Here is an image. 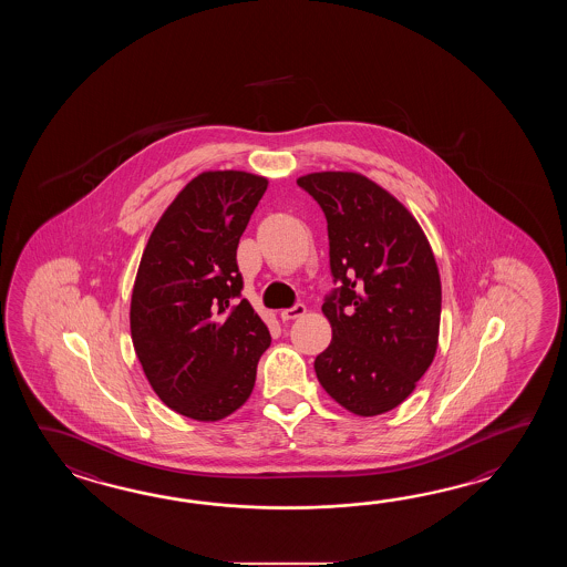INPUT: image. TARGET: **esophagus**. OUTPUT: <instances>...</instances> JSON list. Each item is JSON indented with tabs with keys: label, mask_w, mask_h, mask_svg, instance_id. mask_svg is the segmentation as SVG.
<instances>
[{
	"label": "esophagus",
	"mask_w": 567,
	"mask_h": 567,
	"mask_svg": "<svg viewBox=\"0 0 567 567\" xmlns=\"http://www.w3.org/2000/svg\"><path fill=\"white\" fill-rule=\"evenodd\" d=\"M303 313H306V306H303V303H296V306H291V308L281 310L279 318H281V320H296V318H301Z\"/></svg>",
	"instance_id": "obj_1"
}]
</instances>
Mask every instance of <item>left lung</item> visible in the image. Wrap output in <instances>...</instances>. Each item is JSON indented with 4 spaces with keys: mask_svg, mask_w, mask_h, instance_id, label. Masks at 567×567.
Instances as JSON below:
<instances>
[{
    "mask_svg": "<svg viewBox=\"0 0 567 567\" xmlns=\"http://www.w3.org/2000/svg\"><path fill=\"white\" fill-rule=\"evenodd\" d=\"M298 186L324 210L338 288L322 312L332 340L313 361L326 393L362 417L410 398L437 350L442 284L420 223L357 172H313Z\"/></svg>",
    "mask_w": 567,
    "mask_h": 567,
    "instance_id": "obj_1",
    "label": "left lung"
}]
</instances>
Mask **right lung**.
Masks as SVG:
<instances>
[{
	"instance_id": "1",
	"label": "right lung",
	"mask_w": 567,
	"mask_h": 567,
	"mask_svg": "<svg viewBox=\"0 0 567 567\" xmlns=\"http://www.w3.org/2000/svg\"><path fill=\"white\" fill-rule=\"evenodd\" d=\"M266 190L249 172L198 174L157 220L135 276V354L157 398L196 422L241 408L271 344L254 306L237 300V247Z\"/></svg>"
}]
</instances>
